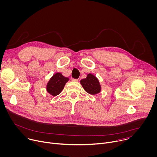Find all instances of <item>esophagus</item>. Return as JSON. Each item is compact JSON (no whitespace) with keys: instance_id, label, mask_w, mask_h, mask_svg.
<instances>
[{"instance_id":"34e87169","label":"esophagus","mask_w":157,"mask_h":157,"mask_svg":"<svg viewBox=\"0 0 157 157\" xmlns=\"http://www.w3.org/2000/svg\"><path fill=\"white\" fill-rule=\"evenodd\" d=\"M72 81H75V82H77V81H78V79H74V78H71V79Z\"/></svg>"}]
</instances>
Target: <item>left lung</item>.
<instances>
[{
	"instance_id": "left-lung-1",
	"label": "left lung",
	"mask_w": 157,
	"mask_h": 157,
	"mask_svg": "<svg viewBox=\"0 0 157 157\" xmlns=\"http://www.w3.org/2000/svg\"><path fill=\"white\" fill-rule=\"evenodd\" d=\"M84 90L90 95H95L100 92L101 86L98 79L94 75L87 74V77L80 81Z\"/></svg>"
}]
</instances>
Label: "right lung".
Here are the masks:
<instances>
[{"instance_id": "obj_1", "label": "right lung", "mask_w": 157, "mask_h": 157, "mask_svg": "<svg viewBox=\"0 0 157 157\" xmlns=\"http://www.w3.org/2000/svg\"><path fill=\"white\" fill-rule=\"evenodd\" d=\"M69 78L65 77L60 73H56L48 81L46 86L47 92L52 96H57L63 90Z\"/></svg>"}]
</instances>
